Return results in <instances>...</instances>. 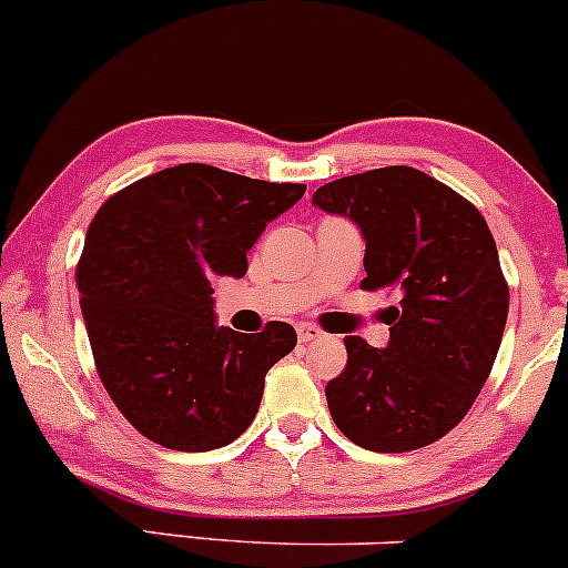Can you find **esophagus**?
Instances as JSON below:
<instances>
[{
  "mask_svg": "<svg viewBox=\"0 0 568 568\" xmlns=\"http://www.w3.org/2000/svg\"><path fill=\"white\" fill-rule=\"evenodd\" d=\"M324 333L316 327V324H297V341H301V343H314Z\"/></svg>",
  "mask_w": 568,
  "mask_h": 568,
  "instance_id": "1",
  "label": "esophagus"
}]
</instances>
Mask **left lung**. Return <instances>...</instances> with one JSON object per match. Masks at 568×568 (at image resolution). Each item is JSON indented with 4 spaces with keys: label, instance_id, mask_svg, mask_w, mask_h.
Returning a JSON list of instances; mask_svg holds the SVG:
<instances>
[{
    "label": "left lung",
    "instance_id": "left-lung-1",
    "mask_svg": "<svg viewBox=\"0 0 568 568\" xmlns=\"http://www.w3.org/2000/svg\"><path fill=\"white\" fill-rule=\"evenodd\" d=\"M314 206L359 225L362 290H392L388 346L348 335L346 369L329 381V416L359 448L405 454L448 435L486 384L509 290L486 220L448 184L410 165L327 182Z\"/></svg>",
    "mask_w": 568,
    "mask_h": 568
}]
</instances>
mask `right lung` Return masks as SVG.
Here are the masks:
<instances>
[{"instance_id":"add662e5","label":"right lung","mask_w":568,"mask_h":568,"mask_svg":"<svg viewBox=\"0 0 568 568\" xmlns=\"http://www.w3.org/2000/svg\"><path fill=\"white\" fill-rule=\"evenodd\" d=\"M206 163H182L114 193L78 263L95 369L118 410L171 450H214L257 416L265 373L295 348V327H216L214 276L241 278L271 220L303 199Z\"/></svg>"}]
</instances>
